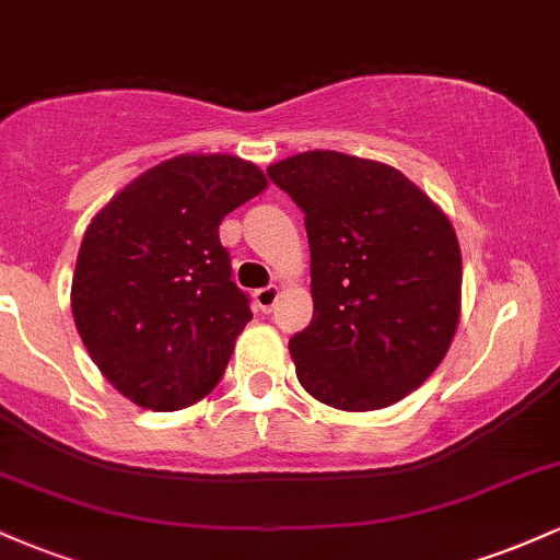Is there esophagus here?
<instances>
[{
  "mask_svg": "<svg viewBox=\"0 0 560 560\" xmlns=\"http://www.w3.org/2000/svg\"><path fill=\"white\" fill-rule=\"evenodd\" d=\"M276 300H279V287H273V284L262 287V289H258V292H255V302H258V307L262 313H271Z\"/></svg>",
  "mask_w": 560,
  "mask_h": 560,
  "instance_id": "1",
  "label": "esophagus"
}]
</instances>
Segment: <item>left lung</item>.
I'll return each mask as SVG.
<instances>
[{
  "mask_svg": "<svg viewBox=\"0 0 560 560\" xmlns=\"http://www.w3.org/2000/svg\"><path fill=\"white\" fill-rule=\"evenodd\" d=\"M305 213L313 320L289 339L307 395L378 410L419 389L460 316V247L400 171L316 150L268 168Z\"/></svg>",
  "mask_w": 560,
  "mask_h": 560,
  "instance_id": "left-lung-1",
  "label": "left lung"
}]
</instances>
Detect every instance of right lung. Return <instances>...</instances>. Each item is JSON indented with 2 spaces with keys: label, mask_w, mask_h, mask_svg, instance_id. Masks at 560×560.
<instances>
[{
  "label": "right lung",
  "mask_w": 560,
  "mask_h": 560,
  "mask_svg": "<svg viewBox=\"0 0 560 560\" xmlns=\"http://www.w3.org/2000/svg\"><path fill=\"white\" fill-rule=\"evenodd\" d=\"M266 184L240 158L182 155L141 173L89 223L70 307L96 369L131 402L178 410L221 382L253 311L218 226Z\"/></svg>",
  "instance_id": "right-lung-1"
}]
</instances>
